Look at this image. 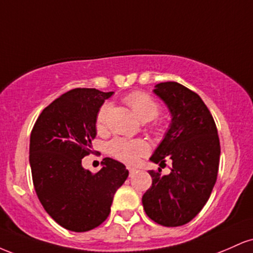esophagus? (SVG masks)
Listing matches in <instances>:
<instances>
[{
  "label": "esophagus",
  "instance_id": "1",
  "mask_svg": "<svg viewBox=\"0 0 253 253\" xmlns=\"http://www.w3.org/2000/svg\"><path fill=\"white\" fill-rule=\"evenodd\" d=\"M127 169H128V171H129V175H130V176H132L133 173H134L135 171H136L135 168H130V167H128V168H127Z\"/></svg>",
  "mask_w": 253,
  "mask_h": 253
}]
</instances>
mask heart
Segmentation results:
<instances>
[{
  "label": "heart",
  "instance_id": "b5f03b06",
  "mask_svg": "<svg viewBox=\"0 0 253 253\" xmlns=\"http://www.w3.org/2000/svg\"><path fill=\"white\" fill-rule=\"evenodd\" d=\"M125 102L130 107L139 120L143 123L153 120L159 113V106L156 100L147 92H129L125 96ZM110 112V103L104 102L98 109L96 115V128L103 129L107 125V119ZM108 152L113 157L127 164H134L149 152V145L143 139H123L115 138L108 144Z\"/></svg>",
  "mask_w": 253,
  "mask_h": 253
}]
</instances>
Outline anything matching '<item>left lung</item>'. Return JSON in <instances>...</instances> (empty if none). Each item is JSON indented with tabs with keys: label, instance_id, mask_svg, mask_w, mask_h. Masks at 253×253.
<instances>
[{
	"label": "left lung",
	"instance_id": "obj_1",
	"mask_svg": "<svg viewBox=\"0 0 253 253\" xmlns=\"http://www.w3.org/2000/svg\"><path fill=\"white\" fill-rule=\"evenodd\" d=\"M153 92L169 109L171 124L151 162L172 161L169 175L150 170L152 185L143 196L145 213L167 227L193 220L210 199L220 161L217 129L202 98L177 82L158 83Z\"/></svg>",
	"mask_w": 253,
	"mask_h": 253
}]
</instances>
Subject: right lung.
<instances>
[{
    "label": "right lung",
    "mask_w": 253,
    "mask_h": 253,
    "mask_svg": "<svg viewBox=\"0 0 253 253\" xmlns=\"http://www.w3.org/2000/svg\"><path fill=\"white\" fill-rule=\"evenodd\" d=\"M114 91L76 88L42 110L31 133L30 165L34 189L47 214L72 232L97 227L109 215L113 197L128 170L104 158L97 173L82 167L96 136V115Z\"/></svg>",
    "instance_id": "add662e5"
}]
</instances>
